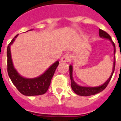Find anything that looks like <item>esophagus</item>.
Masks as SVG:
<instances>
[{
    "label": "esophagus",
    "mask_w": 121,
    "mask_h": 121,
    "mask_svg": "<svg viewBox=\"0 0 121 121\" xmlns=\"http://www.w3.org/2000/svg\"><path fill=\"white\" fill-rule=\"evenodd\" d=\"M72 60V55L71 54L68 53H66L65 55H64L61 58V62H69L71 61V60Z\"/></svg>",
    "instance_id": "obj_1"
}]
</instances>
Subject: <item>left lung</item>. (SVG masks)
Listing matches in <instances>:
<instances>
[{
    "mask_svg": "<svg viewBox=\"0 0 121 121\" xmlns=\"http://www.w3.org/2000/svg\"><path fill=\"white\" fill-rule=\"evenodd\" d=\"M99 37H101V38L109 40L110 42H111L112 44V46L114 47V61L113 63L112 71L110 77L109 78V79L104 84L101 85V86H96V87L82 86H79L78 84H76L75 83V81H74L73 78V66L72 65L69 66V77H70L71 81V88H72L73 91H74L76 95H79V96H91V95H96V94H98V93L103 91L105 88H106L108 83H109L110 80L111 79L112 74L114 73V71L115 63H116V56H115V54H116V47H115L114 43L112 42L111 38L110 35H109L108 33H106L104 31H103L101 29H99Z\"/></svg>",
    "mask_w": 121,
    "mask_h": 121,
    "instance_id": "8db88e82",
    "label": "left lung"
}]
</instances>
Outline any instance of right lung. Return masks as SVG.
Masks as SVG:
<instances>
[{
    "mask_svg": "<svg viewBox=\"0 0 121 121\" xmlns=\"http://www.w3.org/2000/svg\"><path fill=\"white\" fill-rule=\"evenodd\" d=\"M18 35H17L13 38L7 47V55L8 74L13 84L22 95L28 96L43 95L48 89L52 78L59 65V61H56L50 66L44 73L37 78H26L22 76L13 66L10 52V46L12 45Z\"/></svg>",
    "mask_w": 121,
    "mask_h": 121,
    "instance_id": "obj_1",
    "label": "right lung"
}]
</instances>
